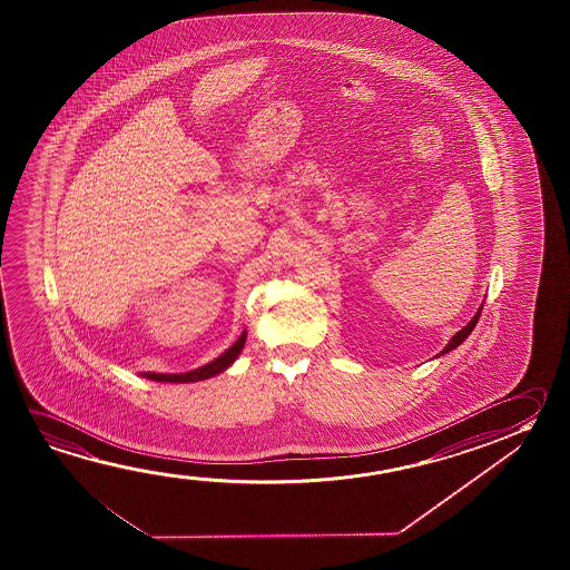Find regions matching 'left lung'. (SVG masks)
I'll list each match as a JSON object with an SVG mask.
<instances>
[{
  "mask_svg": "<svg viewBox=\"0 0 570 570\" xmlns=\"http://www.w3.org/2000/svg\"><path fill=\"white\" fill-rule=\"evenodd\" d=\"M481 309L483 308L476 309V314L475 316H473V320H471V322H469V324H466V326L463 327V330H459L455 336L451 337V342H449V344L445 345V347H443V352H441V354H448V352H451V350H455V347H458L459 344H463V342H465V337L469 336L471 332H473V327H475L476 322H479V316H481Z\"/></svg>",
  "mask_w": 570,
  "mask_h": 570,
  "instance_id": "obj_1",
  "label": "left lung"
}]
</instances>
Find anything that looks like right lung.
Instances as JSON below:
<instances>
[{"label":"right lung","mask_w":570,"mask_h":570,"mask_svg":"<svg viewBox=\"0 0 570 570\" xmlns=\"http://www.w3.org/2000/svg\"><path fill=\"white\" fill-rule=\"evenodd\" d=\"M244 342H246V332H243V336L238 337L236 342H234L228 350H226L225 354L218 355L215 362H210V364L203 365V367H198V370H193V372H187V374H145L149 380H155V382H170V383H187V382H200V380H208V377H213V375L220 374V372H225L228 365L233 364L234 360L238 357L240 354V350L244 347Z\"/></svg>","instance_id":"1"}]
</instances>
